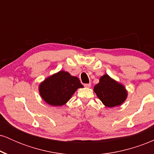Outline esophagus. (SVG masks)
<instances>
[{"mask_svg":"<svg viewBox=\"0 0 154 154\" xmlns=\"http://www.w3.org/2000/svg\"><path fill=\"white\" fill-rule=\"evenodd\" d=\"M84 86L86 88H90L91 86V83H87V84H84Z\"/></svg>","mask_w":154,"mask_h":154,"instance_id":"obj_1","label":"esophagus"}]
</instances>
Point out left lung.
<instances>
[{"instance_id": "left-lung-1", "label": "left lung", "mask_w": 154, "mask_h": 154, "mask_svg": "<svg viewBox=\"0 0 154 154\" xmlns=\"http://www.w3.org/2000/svg\"><path fill=\"white\" fill-rule=\"evenodd\" d=\"M93 90L98 98L107 107L119 106L127 98V91L124 86L111 79L108 75L100 77L99 83Z\"/></svg>"}]
</instances>
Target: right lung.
Masks as SVG:
<instances>
[{
	"mask_svg": "<svg viewBox=\"0 0 154 154\" xmlns=\"http://www.w3.org/2000/svg\"><path fill=\"white\" fill-rule=\"evenodd\" d=\"M83 88L79 79L69 72L60 71L40 84V95L52 106H62L70 99L77 88Z\"/></svg>",
	"mask_w": 154,
	"mask_h": 154,
	"instance_id": "1",
	"label": "right lung"
}]
</instances>
